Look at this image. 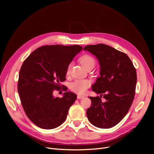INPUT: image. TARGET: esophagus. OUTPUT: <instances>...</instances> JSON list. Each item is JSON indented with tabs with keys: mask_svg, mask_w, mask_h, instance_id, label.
Segmentation results:
<instances>
[{
	"mask_svg": "<svg viewBox=\"0 0 154 154\" xmlns=\"http://www.w3.org/2000/svg\"><path fill=\"white\" fill-rule=\"evenodd\" d=\"M84 97H85L83 96V95H77V99H82Z\"/></svg>",
	"mask_w": 154,
	"mask_h": 154,
	"instance_id": "34e87169",
	"label": "esophagus"
}]
</instances>
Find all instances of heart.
<instances>
[{"mask_svg": "<svg viewBox=\"0 0 154 154\" xmlns=\"http://www.w3.org/2000/svg\"><path fill=\"white\" fill-rule=\"evenodd\" d=\"M80 62L85 69L90 67L93 68L95 63L94 59L88 55H85L81 57L80 59ZM70 66L71 64H69L67 70V74H69L70 72ZM90 85L91 82L87 80H75L70 84V89L76 94L82 95L86 92L87 88L90 87Z\"/></svg>", "mask_w": 154, "mask_h": 154, "instance_id": "b5f03b06", "label": "heart"}]
</instances>
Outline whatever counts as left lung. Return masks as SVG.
Segmentation results:
<instances>
[{"instance_id": "obj_1", "label": "left lung", "mask_w": 154, "mask_h": 154, "mask_svg": "<svg viewBox=\"0 0 154 154\" xmlns=\"http://www.w3.org/2000/svg\"><path fill=\"white\" fill-rule=\"evenodd\" d=\"M95 55L100 65V77L92 89L100 97H89L91 106L87 110L89 122L100 128H109L126 116L134 99L137 73L127 54L109 45L99 44L84 47ZM106 99L102 102V96Z\"/></svg>"}]
</instances>
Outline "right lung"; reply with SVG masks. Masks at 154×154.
<instances>
[{"instance_id": "1", "label": "right lung", "mask_w": 154, "mask_h": 154, "mask_svg": "<svg viewBox=\"0 0 154 154\" xmlns=\"http://www.w3.org/2000/svg\"><path fill=\"white\" fill-rule=\"evenodd\" d=\"M82 50L78 45H45L32 52L22 63L18 92L27 116L38 127L53 129L66 120L77 95L66 92L59 98L53 92L60 88L69 65Z\"/></svg>"}]
</instances>
